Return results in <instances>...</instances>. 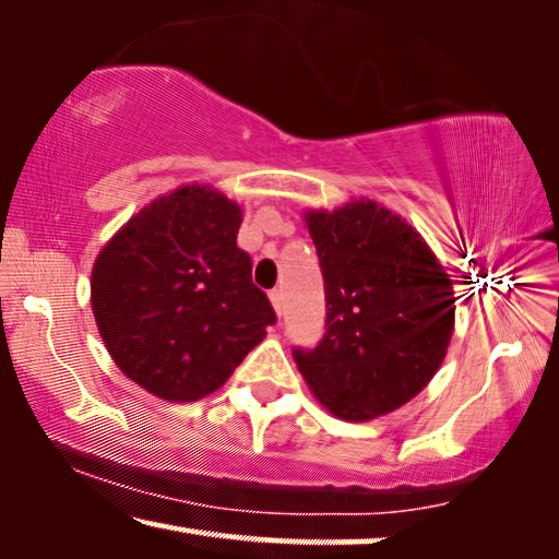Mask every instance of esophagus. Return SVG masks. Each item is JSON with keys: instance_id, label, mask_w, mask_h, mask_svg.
<instances>
[{"instance_id": "34e87169", "label": "esophagus", "mask_w": 559, "mask_h": 559, "mask_svg": "<svg viewBox=\"0 0 559 559\" xmlns=\"http://www.w3.org/2000/svg\"><path fill=\"white\" fill-rule=\"evenodd\" d=\"M270 299H272L274 312H277V314L285 312V292H282V289H272V292H270Z\"/></svg>"}]
</instances>
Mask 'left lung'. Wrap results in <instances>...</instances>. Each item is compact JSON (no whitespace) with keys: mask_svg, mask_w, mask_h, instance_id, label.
<instances>
[{"mask_svg":"<svg viewBox=\"0 0 559 559\" xmlns=\"http://www.w3.org/2000/svg\"><path fill=\"white\" fill-rule=\"evenodd\" d=\"M328 299L320 345L295 349L314 397L365 423L409 402L440 369L454 330V289L435 252L400 214L372 200L309 210Z\"/></svg>","mask_w":559,"mask_h":559,"instance_id":"8db88e82","label":"left lung"}]
</instances>
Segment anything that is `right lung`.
<instances>
[{
    "mask_svg": "<svg viewBox=\"0 0 559 559\" xmlns=\"http://www.w3.org/2000/svg\"><path fill=\"white\" fill-rule=\"evenodd\" d=\"M239 204L187 185L127 222L92 270V312L117 367L169 402L219 390L277 314L237 247Z\"/></svg>",
    "mask_w": 559,
    "mask_h": 559,
    "instance_id": "add662e5",
    "label": "right lung"
}]
</instances>
